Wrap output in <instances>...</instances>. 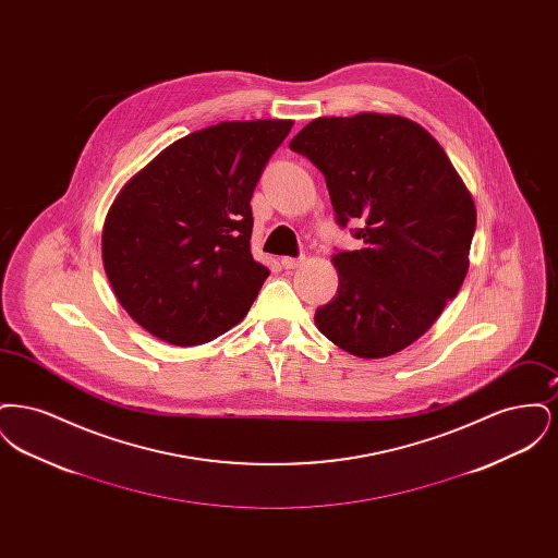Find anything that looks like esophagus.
Segmentation results:
<instances>
[{"label": "esophagus", "instance_id": "esophagus-1", "mask_svg": "<svg viewBox=\"0 0 558 558\" xmlns=\"http://www.w3.org/2000/svg\"><path fill=\"white\" fill-rule=\"evenodd\" d=\"M305 262V257H282L280 264L284 269H294V267L301 266Z\"/></svg>", "mask_w": 558, "mask_h": 558}]
</instances>
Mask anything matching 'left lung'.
<instances>
[{"instance_id":"8db88e82","label":"left lung","mask_w":558,"mask_h":558,"mask_svg":"<svg viewBox=\"0 0 558 558\" xmlns=\"http://www.w3.org/2000/svg\"><path fill=\"white\" fill-rule=\"evenodd\" d=\"M291 150L324 173L337 221L362 223L364 248L332 257L339 289L316 312L319 332L366 360L412 345L460 291L477 226L446 150L423 125L378 112L314 119Z\"/></svg>"}]
</instances>
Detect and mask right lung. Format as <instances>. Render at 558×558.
I'll use <instances>...</instances> for the list:
<instances>
[{
  "mask_svg": "<svg viewBox=\"0 0 558 558\" xmlns=\"http://www.w3.org/2000/svg\"><path fill=\"white\" fill-rule=\"evenodd\" d=\"M292 121L187 133L121 187L102 262L123 310L178 347L209 343L251 310L269 269L253 259L251 196Z\"/></svg>",
  "mask_w": 558,
  "mask_h": 558,
  "instance_id": "right-lung-1",
  "label": "right lung"
}]
</instances>
